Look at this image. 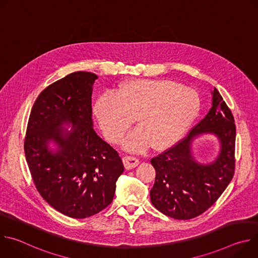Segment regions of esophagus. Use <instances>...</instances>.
I'll list each match as a JSON object with an SVG mask.
<instances>
[{
	"instance_id": "1",
	"label": "esophagus",
	"mask_w": 258,
	"mask_h": 258,
	"mask_svg": "<svg viewBox=\"0 0 258 258\" xmlns=\"http://www.w3.org/2000/svg\"><path fill=\"white\" fill-rule=\"evenodd\" d=\"M122 160H123L124 167H125L126 169L135 168V167L138 166L139 163H140V161H139L138 158L133 157V156H128V155H127V156H124V157L122 158Z\"/></svg>"
}]
</instances>
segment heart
<instances>
[{
    "instance_id": "obj_1",
    "label": "heart",
    "mask_w": 258,
    "mask_h": 258,
    "mask_svg": "<svg viewBox=\"0 0 258 258\" xmlns=\"http://www.w3.org/2000/svg\"><path fill=\"white\" fill-rule=\"evenodd\" d=\"M200 97L190 88L166 80H132L112 95L101 96L94 107L106 139L122 141L136 119L139 128L124 141L131 151L151 145L161 150L175 144L189 130L200 111Z\"/></svg>"
}]
</instances>
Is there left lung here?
<instances>
[{
	"mask_svg": "<svg viewBox=\"0 0 258 258\" xmlns=\"http://www.w3.org/2000/svg\"><path fill=\"white\" fill-rule=\"evenodd\" d=\"M203 132L218 136L221 153L210 165H199L190 155V143ZM236 125L231 109L214 88L212 107L188 135L151 159L156 170L150 191L152 204L175 219L194 218L208 208L227 189L235 173Z\"/></svg>",
	"mask_w": 258,
	"mask_h": 258,
	"instance_id": "1",
	"label": "left lung"
}]
</instances>
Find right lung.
<instances>
[{"instance_id":"right-lung-1","label":"right lung","mask_w":258,"mask_h":258,"mask_svg":"<svg viewBox=\"0 0 258 258\" xmlns=\"http://www.w3.org/2000/svg\"><path fill=\"white\" fill-rule=\"evenodd\" d=\"M97 76L77 71L48 86L27 122L24 153L34 186L57 211L73 218L99 213L112 202L124 166L118 152L93 128L92 86ZM71 122V132L58 129ZM60 145L53 155L47 143Z\"/></svg>"}]
</instances>
